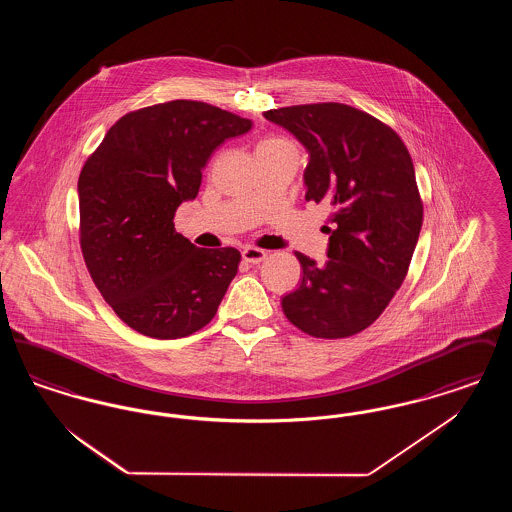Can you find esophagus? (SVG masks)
Wrapping results in <instances>:
<instances>
[{
	"mask_svg": "<svg viewBox=\"0 0 512 512\" xmlns=\"http://www.w3.org/2000/svg\"><path fill=\"white\" fill-rule=\"evenodd\" d=\"M242 257H244L245 263H249V265H259L261 261L267 259V251H263L259 247H245L242 251Z\"/></svg>",
	"mask_w": 512,
	"mask_h": 512,
	"instance_id": "obj_1",
	"label": "esophagus"
}]
</instances>
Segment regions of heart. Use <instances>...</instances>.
I'll use <instances>...</instances> for the list:
<instances>
[{
  "label": "heart",
  "mask_w": 512,
  "mask_h": 512,
  "mask_svg": "<svg viewBox=\"0 0 512 512\" xmlns=\"http://www.w3.org/2000/svg\"><path fill=\"white\" fill-rule=\"evenodd\" d=\"M284 144H290V142L284 140V138H268V140H263V142L257 146V149H259V147L284 146Z\"/></svg>",
  "instance_id": "heart-1"
}]
</instances>
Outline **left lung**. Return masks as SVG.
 Returning <instances> with one entry per match:
<instances>
[{
	"label": "left lung",
	"instance_id": "left-lung-1",
	"mask_svg": "<svg viewBox=\"0 0 512 512\" xmlns=\"http://www.w3.org/2000/svg\"><path fill=\"white\" fill-rule=\"evenodd\" d=\"M268 121L307 147V201L332 209L328 261L295 253L301 284L282 299L301 332L340 340L368 328L401 288L422 228L413 159L386 122L345 103L270 109Z\"/></svg>",
	"mask_w": 512,
	"mask_h": 512
}]
</instances>
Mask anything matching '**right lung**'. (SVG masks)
Listing matches in <instances>:
<instances>
[{
	"mask_svg": "<svg viewBox=\"0 0 512 512\" xmlns=\"http://www.w3.org/2000/svg\"><path fill=\"white\" fill-rule=\"evenodd\" d=\"M253 122L192 99L126 113L78 176L80 249L103 299L132 330L186 338L207 326L238 272L234 247H195L174 213L201 186V169Z\"/></svg>",
	"mask_w": 512,
	"mask_h": 512,
	"instance_id": "obj_1",
	"label": "right lung"
}]
</instances>
